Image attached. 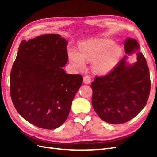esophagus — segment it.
I'll return each instance as SVG.
<instances>
[{
  "mask_svg": "<svg viewBox=\"0 0 157 157\" xmlns=\"http://www.w3.org/2000/svg\"><path fill=\"white\" fill-rule=\"evenodd\" d=\"M91 81V78L90 77V76L86 75V76H84V77H83V82H84V83L89 84V83H90Z\"/></svg>",
  "mask_w": 157,
  "mask_h": 157,
  "instance_id": "obj_1",
  "label": "esophagus"
}]
</instances>
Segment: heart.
Returning <instances> with one entry per match:
<instances>
[{
  "label": "heart",
  "mask_w": 157,
  "mask_h": 157,
  "mask_svg": "<svg viewBox=\"0 0 157 157\" xmlns=\"http://www.w3.org/2000/svg\"><path fill=\"white\" fill-rule=\"evenodd\" d=\"M109 40H92L80 46V53L75 50L70 54L73 66L79 70L86 67V62H93V67L99 74L109 72L117 63L121 50Z\"/></svg>",
  "instance_id": "heart-1"
}]
</instances>
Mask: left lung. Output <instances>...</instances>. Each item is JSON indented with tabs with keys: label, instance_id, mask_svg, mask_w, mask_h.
<instances>
[{
	"label": "left lung",
	"instance_id": "1",
	"mask_svg": "<svg viewBox=\"0 0 157 157\" xmlns=\"http://www.w3.org/2000/svg\"><path fill=\"white\" fill-rule=\"evenodd\" d=\"M127 54L138 50L135 39L124 43ZM136 54V62L127 66V56L106 75L95 76L91 84L93 90L92 105L104 121L117 124L124 123L137 115L147 103L151 90L149 70L141 52Z\"/></svg>",
	"mask_w": 157,
	"mask_h": 157
}]
</instances>
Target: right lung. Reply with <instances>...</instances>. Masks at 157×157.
I'll use <instances>...</instances> for the list:
<instances>
[{
	"label": "right lung",
	"instance_id": "1",
	"mask_svg": "<svg viewBox=\"0 0 157 157\" xmlns=\"http://www.w3.org/2000/svg\"><path fill=\"white\" fill-rule=\"evenodd\" d=\"M67 42L59 34H44L20 44L10 72V92L18 113L31 124L54 129L66 121L83 82L67 74Z\"/></svg>",
	"mask_w": 157,
	"mask_h": 157
}]
</instances>
